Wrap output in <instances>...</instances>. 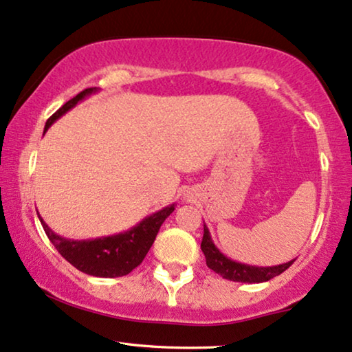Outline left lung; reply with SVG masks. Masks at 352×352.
Wrapping results in <instances>:
<instances>
[{"label":"left lung","mask_w":352,"mask_h":352,"mask_svg":"<svg viewBox=\"0 0 352 352\" xmlns=\"http://www.w3.org/2000/svg\"><path fill=\"white\" fill-rule=\"evenodd\" d=\"M200 248L206 258V266L211 271L219 274L221 277L228 278V280L242 283H261L271 280L272 277L287 271L295 261V259H292V261L277 264V266H253V264L234 261L216 247L206 224L204 226V239H201Z\"/></svg>","instance_id":"obj_1"}]
</instances>
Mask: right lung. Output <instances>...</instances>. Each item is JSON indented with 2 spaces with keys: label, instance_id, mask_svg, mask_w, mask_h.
<instances>
[{
  "label": "right lung",
  "instance_id": "1",
  "mask_svg": "<svg viewBox=\"0 0 352 352\" xmlns=\"http://www.w3.org/2000/svg\"><path fill=\"white\" fill-rule=\"evenodd\" d=\"M98 88H88L76 94L74 99L65 102L45 124V134L56 120H59L62 115L74 109L76 104L85 100L88 96L98 93ZM176 204L168 205L165 208L155 211L151 216H146L142 221H139L131 229L118 232L107 237L88 239V240H74L65 239L62 235L56 234L50 226H47L40 214L38 218L41 221L43 229L54 245L57 252L69 261L72 266H75L78 271L89 274L94 277H123L138 267L144 261L146 254L151 250L153 240H155L160 226L163 224L168 216L175 211Z\"/></svg>",
  "mask_w": 352,
  "mask_h": 352
}]
</instances>
